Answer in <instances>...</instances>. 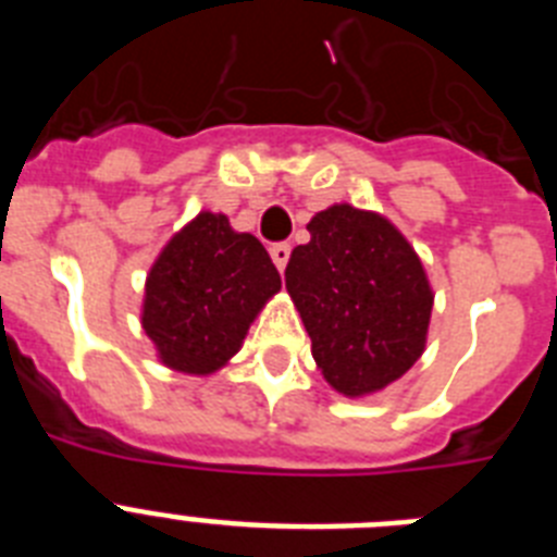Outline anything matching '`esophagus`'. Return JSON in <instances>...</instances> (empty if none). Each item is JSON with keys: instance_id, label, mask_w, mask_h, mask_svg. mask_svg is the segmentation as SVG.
<instances>
[{"instance_id": "esophagus-1", "label": "esophagus", "mask_w": 557, "mask_h": 557, "mask_svg": "<svg viewBox=\"0 0 557 557\" xmlns=\"http://www.w3.org/2000/svg\"><path fill=\"white\" fill-rule=\"evenodd\" d=\"M270 256H273L275 268L284 270V268H287V262H289V245L287 243H275L273 248H270Z\"/></svg>"}]
</instances>
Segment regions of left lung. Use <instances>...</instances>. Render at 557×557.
<instances>
[{"mask_svg": "<svg viewBox=\"0 0 557 557\" xmlns=\"http://www.w3.org/2000/svg\"><path fill=\"white\" fill-rule=\"evenodd\" d=\"M284 282L323 379L348 398L385 391L426 348V270L407 236L376 211L334 203L307 225Z\"/></svg>", "mask_w": 557, "mask_h": 557, "instance_id": "8db88e82", "label": "left lung"}]
</instances>
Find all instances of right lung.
<instances>
[{
    "mask_svg": "<svg viewBox=\"0 0 557 557\" xmlns=\"http://www.w3.org/2000/svg\"><path fill=\"white\" fill-rule=\"evenodd\" d=\"M282 289V275L253 234L200 211L156 256L145 282L141 329L161 366L209 376L243 348L250 323Z\"/></svg>",
    "mask_w": 557,
    "mask_h": 557,
    "instance_id": "obj_1",
    "label": "right lung"
}]
</instances>
